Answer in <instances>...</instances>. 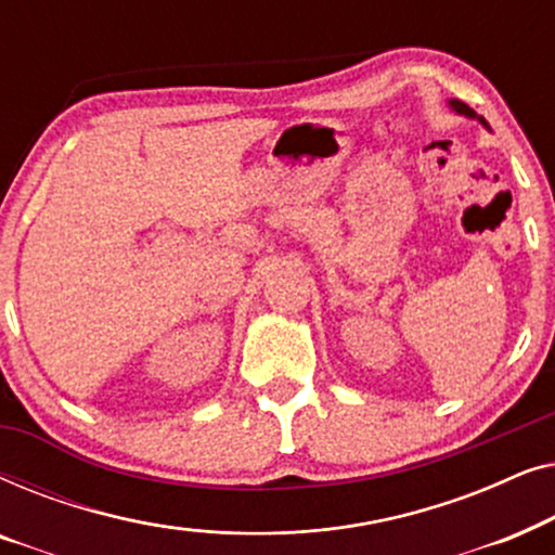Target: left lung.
I'll return each mask as SVG.
<instances>
[{"instance_id":"8db88e82","label":"left lung","mask_w":555,"mask_h":555,"mask_svg":"<svg viewBox=\"0 0 555 555\" xmlns=\"http://www.w3.org/2000/svg\"><path fill=\"white\" fill-rule=\"evenodd\" d=\"M447 105H450V108L454 111V113H457V116H467V118H477V120H480V124L485 126V128H490L488 124H485V118L482 116H477V113L473 111V108H469V105H465V103H462V101H450V103H447Z\"/></svg>"}]
</instances>
